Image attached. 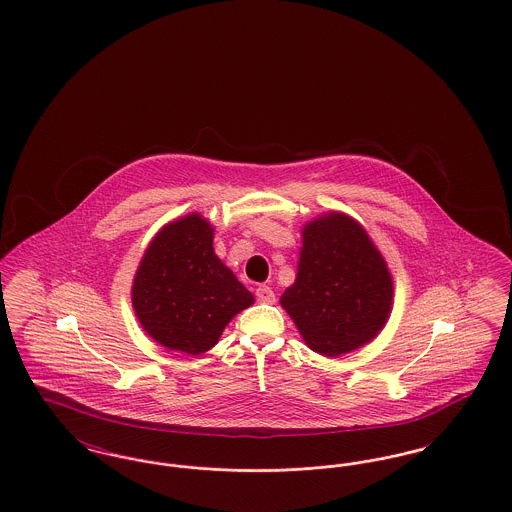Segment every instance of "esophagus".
Here are the masks:
<instances>
[{"instance_id": "34e87169", "label": "esophagus", "mask_w": 512, "mask_h": 512, "mask_svg": "<svg viewBox=\"0 0 512 512\" xmlns=\"http://www.w3.org/2000/svg\"><path fill=\"white\" fill-rule=\"evenodd\" d=\"M255 295H257V301H261V303H274V292H272V288H268L265 284H261V286H257V290H255Z\"/></svg>"}]
</instances>
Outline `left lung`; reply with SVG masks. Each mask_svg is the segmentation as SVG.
Returning <instances> with one entry per match:
<instances>
[{
	"instance_id": "obj_1",
	"label": "left lung",
	"mask_w": 512,
	"mask_h": 512,
	"mask_svg": "<svg viewBox=\"0 0 512 512\" xmlns=\"http://www.w3.org/2000/svg\"><path fill=\"white\" fill-rule=\"evenodd\" d=\"M297 276L280 305L309 349L340 357L374 340L390 318L393 278L359 220L330 211L301 230Z\"/></svg>"
}]
</instances>
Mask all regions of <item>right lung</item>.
Returning a JSON list of instances; mask_svg holds the SVG:
<instances>
[{
	"instance_id": "1",
	"label": "right lung",
	"mask_w": 512,
	"mask_h": 512,
	"mask_svg": "<svg viewBox=\"0 0 512 512\" xmlns=\"http://www.w3.org/2000/svg\"><path fill=\"white\" fill-rule=\"evenodd\" d=\"M215 228L199 213L165 224L147 245L132 282V307L147 336L186 355L217 345L253 293L213 249Z\"/></svg>"
}]
</instances>
